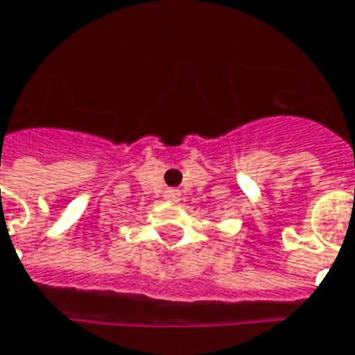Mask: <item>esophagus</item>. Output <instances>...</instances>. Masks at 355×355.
<instances>
[{
	"instance_id": "34e87169",
	"label": "esophagus",
	"mask_w": 355,
	"mask_h": 355,
	"mask_svg": "<svg viewBox=\"0 0 355 355\" xmlns=\"http://www.w3.org/2000/svg\"><path fill=\"white\" fill-rule=\"evenodd\" d=\"M165 198H167V200H171V202H177V200H180V192H178V190H175V188H171V190H167V192H165Z\"/></svg>"
}]
</instances>
